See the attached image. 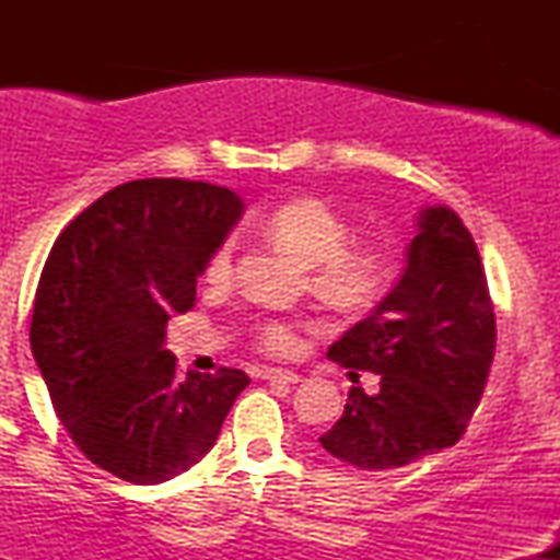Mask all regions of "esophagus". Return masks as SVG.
Returning <instances> with one entry per match:
<instances>
[{
    "instance_id": "1",
    "label": "esophagus",
    "mask_w": 560,
    "mask_h": 560,
    "mask_svg": "<svg viewBox=\"0 0 560 560\" xmlns=\"http://www.w3.org/2000/svg\"><path fill=\"white\" fill-rule=\"evenodd\" d=\"M262 378H268L271 384H300L302 376L294 374V371H284V369H268Z\"/></svg>"
}]
</instances>
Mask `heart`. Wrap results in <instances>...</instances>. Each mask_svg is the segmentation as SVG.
<instances>
[{"mask_svg":"<svg viewBox=\"0 0 560 560\" xmlns=\"http://www.w3.org/2000/svg\"><path fill=\"white\" fill-rule=\"evenodd\" d=\"M268 240L289 249L311 273V287L339 307L374 305L387 294L397 273V253L389 242H347L350 226L320 199H292L260 221ZM234 271V240H223L210 253L205 279L226 284ZM305 324L271 318L258 326V345L271 355H294L302 347Z\"/></svg>","mask_w":560,"mask_h":560,"instance_id":"obj_1","label":"heart"}]
</instances>
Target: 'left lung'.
Returning a JSON list of instances; mask_svg holds the SVG:
<instances>
[{
  "label": "left lung",
  "mask_w": 560,
  "mask_h": 560,
  "mask_svg": "<svg viewBox=\"0 0 560 560\" xmlns=\"http://www.w3.org/2000/svg\"><path fill=\"white\" fill-rule=\"evenodd\" d=\"M326 355L378 374L376 395L352 387L342 419L318 440L334 458L384 471L464 436L492 365L494 311L479 249L455 210H421L397 284Z\"/></svg>",
  "instance_id": "left-lung-1"
}]
</instances>
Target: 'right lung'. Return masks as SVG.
Here are the masks:
<instances>
[{"mask_svg": "<svg viewBox=\"0 0 560 560\" xmlns=\"http://www.w3.org/2000/svg\"><path fill=\"white\" fill-rule=\"evenodd\" d=\"M244 213L226 186H115L57 236L38 279L31 350L57 419L92 464L160 485L199 464L249 384L240 369L176 378L165 324Z\"/></svg>", "mask_w": 560, "mask_h": 560, "instance_id": "right-lung-1", "label": "right lung"}]
</instances>
